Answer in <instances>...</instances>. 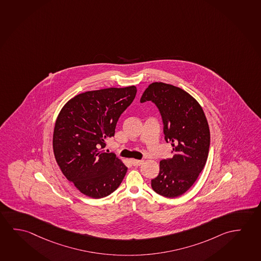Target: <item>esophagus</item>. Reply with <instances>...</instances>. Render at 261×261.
Segmentation results:
<instances>
[{
    "label": "esophagus",
    "instance_id": "obj_1",
    "mask_svg": "<svg viewBox=\"0 0 261 261\" xmlns=\"http://www.w3.org/2000/svg\"><path fill=\"white\" fill-rule=\"evenodd\" d=\"M133 162V165L135 166V167H138V166H141L142 164V161H138V160H133L132 161Z\"/></svg>",
    "mask_w": 261,
    "mask_h": 261
}]
</instances>
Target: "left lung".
<instances>
[{
	"label": "left lung",
	"mask_w": 261,
	"mask_h": 261,
	"mask_svg": "<svg viewBox=\"0 0 261 261\" xmlns=\"http://www.w3.org/2000/svg\"><path fill=\"white\" fill-rule=\"evenodd\" d=\"M149 100L161 113L165 141L173 147V156L160 162V173L151 179V188L163 197L176 198L194 184L206 164L210 128L199 102L180 88L151 83L141 98V103Z\"/></svg>",
	"instance_id": "8db88e82"
}]
</instances>
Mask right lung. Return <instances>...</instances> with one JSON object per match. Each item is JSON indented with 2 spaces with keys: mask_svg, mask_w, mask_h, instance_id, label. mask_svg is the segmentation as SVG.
<instances>
[{
  "mask_svg": "<svg viewBox=\"0 0 261 261\" xmlns=\"http://www.w3.org/2000/svg\"><path fill=\"white\" fill-rule=\"evenodd\" d=\"M135 86L86 91L70 99L54 127V156L63 175L83 194L101 199L112 194L128 168L104 152L120 115L136 96Z\"/></svg>",
  "mask_w": 261,
  "mask_h": 261,
  "instance_id": "1",
  "label": "right lung"
}]
</instances>
